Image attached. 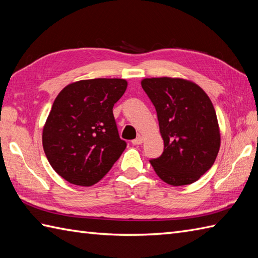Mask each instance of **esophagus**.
Returning <instances> with one entry per match:
<instances>
[{"label": "esophagus", "instance_id": "esophagus-1", "mask_svg": "<svg viewBox=\"0 0 258 258\" xmlns=\"http://www.w3.org/2000/svg\"><path fill=\"white\" fill-rule=\"evenodd\" d=\"M142 143H143V138H142V136H139V138H136L135 140L132 141L133 145H140Z\"/></svg>", "mask_w": 258, "mask_h": 258}]
</instances>
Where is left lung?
<instances>
[{
	"label": "left lung",
	"instance_id": "8db88e82",
	"mask_svg": "<svg viewBox=\"0 0 258 258\" xmlns=\"http://www.w3.org/2000/svg\"><path fill=\"white\" fill-rule=\"evenodd\" d=\"M142 87L157 113L164 152L151 160L163 182L173 186L196 182L210 169L221 146L220 127L206 93L183 79L152 78Z\"/></svg>",
	"mask_w": 258,
	"mask_h": 258
}]
</instances>
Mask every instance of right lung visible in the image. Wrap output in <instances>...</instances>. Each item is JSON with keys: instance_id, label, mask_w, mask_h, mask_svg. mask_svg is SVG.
<instances>
[{"instance_id": "add662e5", "label": "right lung", "mask_w": 258, "mask_h": 258, "mask_svg": "<svg viewBox=\"0 0 258 258\" xmlns=\"http://www.w3.org/2000/svg\"><path fill=\"white\" fill-rule=\"evenodd\" d=\"M127 87L122 79L82 80L59 92L43 128L44 153L69 183L92 186L122 155L113 106Z\"/></svg>"}]
</instances>
